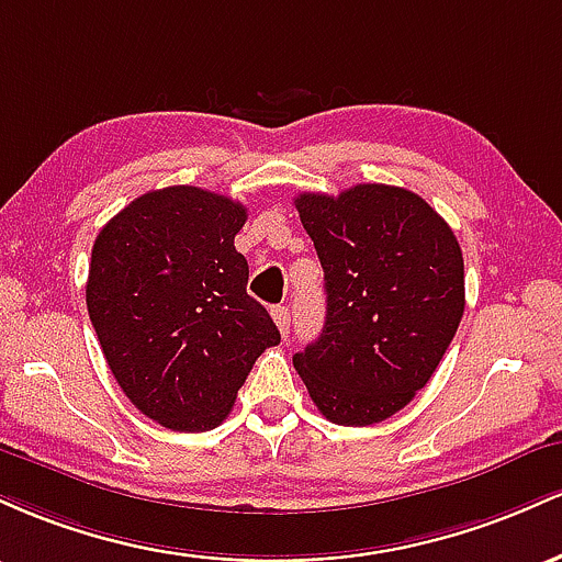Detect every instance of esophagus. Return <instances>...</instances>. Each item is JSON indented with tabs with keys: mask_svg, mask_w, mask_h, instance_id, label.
I'll return each mask as SVG.
<instances>
[{
	"mask_svg": "<svg viewBox=\"0 0 562 562\" xmlns=\"http://www.w3.org/2000/svg\"><path fill=\"white\" fill-rule=\"evenodd\" d=\"M270 315H273L276 326H279L281 337H289V324H292V318H289V311L283 305H276L273 311H270Z\"/></svg>",
	"mask_w": 562,
	"mask_h": 562,
	"instance_id": "obj_1",
	"label": "esophagus"
}]
</instances>
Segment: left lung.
Wrapping results in <instances>:
<instances>
[{"label":"left lung","mask_w":562,"mask_h":562,"mask_svg":"<svg viewBox=\"0 0 562 562\" xmlns=\"http://www.w3.org/2000/svg\"><path fill=\"white\" fill-rule=\"evenodd\" d=\"M326 281L321 337L294 369L326 419L376 425L430 382L464 313V260L443 217L406 188L300 193Z\"/></svg>","instance_id":"1"}]
</instances>
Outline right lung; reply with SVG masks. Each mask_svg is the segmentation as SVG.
Wrapping results in <instances>:
<instances>
[{
    "instance_id": "1",
    "label": "right lung",
    "mask_w": 562,
    "mask_h": 562,
    "mask_svg": "<svg viewBox=\"0 0 562 562\" xmlns=\"http://www.w3.org/2000/svg\"><path fill=\"white\" fill-rule=\"evenodd\" d=\"M247 206L193 186L148 191L98 233L87 311L119 387L148 419L204 432L231 414L265 350L281 342L247 294L233 238Z\"/></svg>"
}]
</instances>
